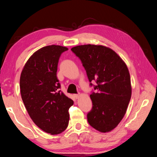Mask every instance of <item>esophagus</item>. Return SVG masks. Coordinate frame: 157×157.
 <instances>
[{
    "label": "esophagus",
    "mask_w": 157,
    "mask_h": 157,
    "mask_svg": "<svg viewBox=\"0 0 157 157\" xmlns=\"http://www.w3.org/2000/svg\"><path fill=\"white\" fill-rule=\"evenodd\" d=\"M74 96H75V98H76V99H78V98H79V96H80V94H75L74 95Z\"/></svg>",
    "instance_id": "1"
}]
</instances>
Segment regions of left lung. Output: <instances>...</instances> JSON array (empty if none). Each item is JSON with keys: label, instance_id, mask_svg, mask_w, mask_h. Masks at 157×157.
<instances>
[{"label": "left lung", "instance_id": "1", "mask_svg": "<svg viewBox=\"0 0 157 157\" xmlns=\"http://www.w3.org/2000/svg\"><path fill=\"white\" fill-rule=\"evenodd\" d=\"M71 51L80 59L90 82L96 81L97 92L90 94L92 109L89 124L102 133L111 132L124 117L132 96L128 67L109 47L102 45L76 46ZM92 85V84H90Z\"/></svg>", "mask_w": 157, "mask_h": 157}]
</instances>
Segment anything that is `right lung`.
Wrapping results in <instances>:
<instances>
[{
    "mask_svg": "<svg viewBox=\"0 0 157 157\" xmlns=\"http://www.w3.org/2000/svg\"><path fill=\"white\" fill-rule=\"evenodd\" d=\"M68 48L50 45L38 49L28 59L20 76V92L30 118L40 129L51 135L64 132L69 121L71 98L59 90L56 77L59 59Z\"/></svg>",
    "mask_w": 157,
    "mask_h": 157,
    "instance_id": "1",
    "label": "right lung"
}]
</instances>
